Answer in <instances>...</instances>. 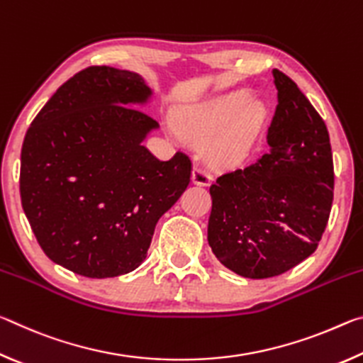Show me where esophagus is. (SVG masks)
<instances>
[{
  "label": "esophagus",
  "instance_id": "obj_1",
  "mask_svg": "<svg viewBox=\"0 0 363 363\" xmlns=\"http://www.w3.org/2000/svg\"><path fill=\"white\" fill-rule=\"evenodd\" d=\"M192 181L196 186H210L213 182V176L208 173L206 168L195 167L192 171Z\"/></svg>",
  "mask_w": 363,
  "mask_h": 363
}]
</instances>
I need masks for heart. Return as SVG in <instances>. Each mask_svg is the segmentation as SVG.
I'll list each match as a JSON object with an SVG mask.
<instances>
[{"label":"heart","instance_id":"b5f03b06","mask_svg":"<svg viewBox=\"0 0 363 363\" xmlns=\"http://www.w3.org/2000/svg\"><path fill=\"white\" fill-rule=\"evenodd\" d=\"M250 101L251 94L248 91H235V93H229L206 104H201L199 107L189 108L179 116L181 131L189 138L210 136L219 128L227 125L233 116L248 106ZM261 118L262 107L259 104H251L214 139L213 152L218 157L238 155L250 144L251 138L259 126Z\"/></svg>","mask_w":363,"mask_h":363}]
</instances>
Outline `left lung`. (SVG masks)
I'll use <instances>...</instances> for the list:
<instances>
[{
	"instance_id": "left-lung-1",
	"label": "left lung",
	"mask_w": 363,
	"mask_h": 363,
	"mask_svg": "<svg viewBox=\"0 0 363 363\" xmlns=\"http://www.w3.org/2000/svg\"><path fill=\"white\" fill-rule=\"evenodd\" d=\"M279 104L269 153L211 184L208 243L227 269L248 279L286 272L318 247L333 203V155L322 116L275 69Z\"/></svg>"
}]
</instances>
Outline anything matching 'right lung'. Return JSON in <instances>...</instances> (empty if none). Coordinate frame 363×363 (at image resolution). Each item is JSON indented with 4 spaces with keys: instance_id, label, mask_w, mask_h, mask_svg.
<instances>
[{
    "instance_id": "obj_1",
    "label": "right lung",
    "mask_w": 363,
    "mask_h": 363,
    "mask_svg": "<svg viewBox=\"0 0 363 363\" xmlns=\"http://www.w3.org/2000/svg\"><path fill=\"white\" fill-rule=\"evenodd\" d=\"M150 94L138 73L88 67L54 93L23 139L30 227L49 259L83 277L139 267L158 219L190 182L186 153L162 162L143 145L158 123L131 106Z\"/></svg>"
}]
</instances>
